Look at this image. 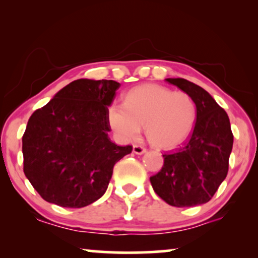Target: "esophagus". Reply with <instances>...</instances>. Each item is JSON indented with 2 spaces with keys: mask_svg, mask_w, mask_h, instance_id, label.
Segmentation results:
<instances>
[{
  "mask_svg": "<svg viewBox=\"0 0 258 258\" xmlns=\"http://www.w3.org/2000/svg\"><path fill=\"white\" fill-rule=\"evenodd\" d=\"M133 151L135 153L136 155H142L147 151V149L142 146H137V144H135V146L133 147Z\"/></svg>",
  "mask_w": 258,
  "mask_h": 258,
  "instance_id": "1",
  "label": "esophagus"
}]
</instances>
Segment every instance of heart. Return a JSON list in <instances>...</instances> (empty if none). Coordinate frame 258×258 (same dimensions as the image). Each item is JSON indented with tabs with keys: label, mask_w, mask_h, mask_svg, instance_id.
Wrapping results in <instances>:
<instances>
[{
	"label": "heart",
	"mask_w": 258,
	"mask_h": 258,
	"mask_svg": "<svg viewBox=\"0 0 258 258\" xmlns=\"http://www.w3.org/2000/svg\"><path fill=\"white\" fill-rule=\"evenodd\" d=\"M196 103L188 93L158 84H142L125 94L124 104L108 107V123L122 141L136 140L146 128L155 147L172 148L183 142L196 122Z\"/></svg>",
	"instance_id": "b5f03b06"
}]
</instances>
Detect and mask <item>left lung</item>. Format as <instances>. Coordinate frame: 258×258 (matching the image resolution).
Here are the masks:
<instances>
[{
  "instance_id": "left-lung-1",
  "label": "left lung",
  "mask_w": 258,
  "mask_h": 258,
  "mask_svg": "<svg viewBox=\"0 0 258 258\" xmlns=\"http://www.w3.org/2000/svg\"><path fill=\"white\" fill-rule=\"evenodd\" d=\"M196 103L195 126L182 147L163 155V167L150 182L155 192L172 207H195L213 199L227 177L234 135L223 108L211 95L184 79H167Z\"/></svg>"
}]
</instances>
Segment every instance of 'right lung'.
Masks as SVG:
<instances>
[{
	"label": "right lung",
	"instance_id": "obj_1",
	"mask_svg": "<svg viewBox=\"0 0 258 258\" xmlns=\"http://www.w3.org/2000/svg\"><path fill=\"white\" fill-rule=\"evenodd\" d=\"M119 86L76 80L30 116L22 137L23 171L44 201L82 208L104 195L115 163L133 150L108 136V107Z\"/></svg>",
	"mask_w": 258,
	"mask_h": 258
}]
</instances>
